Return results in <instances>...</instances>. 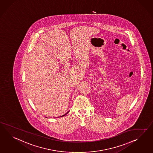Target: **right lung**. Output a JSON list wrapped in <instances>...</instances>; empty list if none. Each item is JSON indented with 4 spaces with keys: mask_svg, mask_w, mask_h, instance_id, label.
<instances>
[{
    "mask_svg": "<svg viewBox=\"0 0 153 153\" xmlns=\"http://www.w3.org/2000/svg\"><path fill=\"white\" fill-rule=\"evenodd\" d=\"M69 111H68V112H67V113L65 114H64V115H62V117H64V116H65V115H67V114H68V113H69Z\"/></svg>",
    "mask_w": 153,
    "mask_h": 153,
    "instance_id": "obj_1",
    "label": "right lung"
}]
</instances>
